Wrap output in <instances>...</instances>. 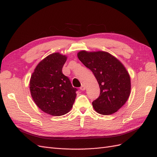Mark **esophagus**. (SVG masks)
I'll return each mask as SVG.
<instances>
[{
    "label": "esophagus",
    "mask_w": 157,
    "mask_h": 157,
    "mask_svg": "<svg viewBox=\"0 0 157 157\" xmlns=\"http://www.w3.org/2000/svg\"><path fill=\"white\" fill-rule=\"evenodd\" d=\"M80 90H82V91H83V90H84L85 89H86V86H85L84 85H82V86H80Z\"/></svg>",
    "instance_id": "obj_1"
}]
</instances>
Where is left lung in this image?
Instances as JSON below:
<instances>
[{
	"instance_id": "8db88e82",
	"label": "left lung",
	"mask_w": 157,
	"mask_h": 157,
	"mask_svg": "<svg viewBox=\"0 0 157 157\" xmlns=\"http://www.w3.org/2000/svg\"><path fill=\"white\" fill-rule=\"evenodd\" d=\"M77 56L92 71L100 88L99 98L92 102L95 111L104 115L116 113L130 94V77L124 66L107 52L82 50Z\"/></svg>"
}]
</instances>
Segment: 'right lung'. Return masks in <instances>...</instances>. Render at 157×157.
Here are the masks:
<instances>
[{
    "label": "right lung",
    "mask_w": 157,
    "mask_h": 157,
    "mask_svg": "<svg viewBox=\"0 0 157 157\" xmlns=\"http://www.w3.org/2000/svg\"><path fill=\"white\" fill-rule=\"evenodd\" d=\"M67 57L59 52L50 54L36 65L30 79L31 97L40 110L52 116L71 111L77 89L62 73Z\"/></svg>",
    "instance_id": "1"
}]
</instances>
